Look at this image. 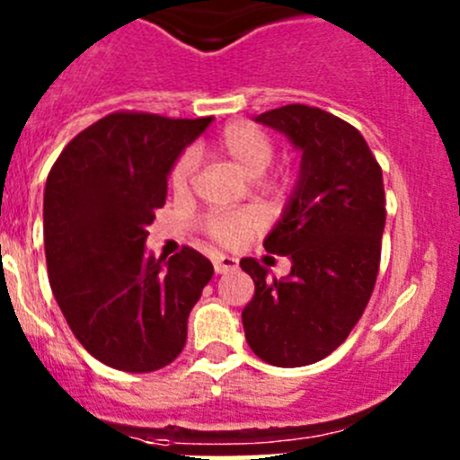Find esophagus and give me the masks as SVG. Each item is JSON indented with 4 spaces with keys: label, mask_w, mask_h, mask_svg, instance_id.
Instances as JSON below:
<instances>
[{
    "label": "esophagus",
    "mask_w": 460,
    "mask_h": 460,
    "mask_svg": "<svg viewBox=\"0 0 460 460\" xmlns=\"http://www.w3.org/2000/svg\"><path fill=\"white\" fill-rule=\"evenodd\" d=\"M238 267V260L231 258V256H216L213 258V269L216 273H229Z\"/></svg>",
    "instance_id": "1"
}]
</instances>
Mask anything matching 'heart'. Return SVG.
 Segmentation results:
<instances>
[{"instance_id": "b5f03b06", "label": "heart", "mask_w": 460, "mask_h": 460, "mask_svg": "<svg viewBox=\"0 0 460 460\" xmlns=\"http://www.w3.org/2000/svg\"><path fill=\"white\" fill-rule=\"evenodd\" d=\"M216 148L222 155L229 157L231 162H235L247 175H252V178L260 175V187L273 189L278 184V180H280V173H264V169L271 164L273 155H276V142H273V137L267 131L256 127V124H229L217 136ZM193 171H196V153L184 151L173 162V166H171V189L175 193L187 191L191 187ZM202 226L208 238L216 240V243L234 244L253 229V217L244 211H216L204 217Z\"/></svg>"}]
</instances>
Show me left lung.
<instances>
[{"instance_id":"1","label":"left lung","mask_w":460,"mask_h":460,"mask_svg":"<svg viewBox=\"0 0 460 460\" xmlns=\"http://www.w3.org/2000/svg\"><path fill=\"white\" fill-rule=\"evenodd\" d=\"M256 122L303 151L300 180L264 249L291 258L289 276L269 278L256 258L240 267L256 294L243 309L258 358L303 367L345 342L376 285L385 229L383 171L358 128L307 104H287Z\"/></svg>"}]
</instances>
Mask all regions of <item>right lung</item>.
Instances as JSON below:
<instances>
[{"mask_svg":"<svg viewBox=\"0 0 460 460\" xmlns=\"http://www.w3.org/2000/svg\"><path fill=\"white\" fill-rule=\"evenodd\" d=\"M208 124L115 111L77 133L46 180L50 289L82 347L113 369L146 374L173 363L213 276L196 249L164 262L144 247L171 166Z\"/></svg>","mask_w":460,"mask_h":460,"instance_id":"1","label":"right lung"}]
</instances>
